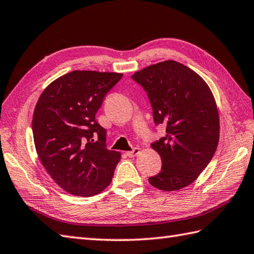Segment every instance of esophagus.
Instances as JSON below:
<instances>
[{
    "instance_id": "esophagus-1",
    "label": "esophagus",
    "mask_w": 254,
    "mask_h": 254,
    "mask_svg": "<svg viewBox=\"0 0 254 254\" xmlns=\"http://www.w3.org/2000/svg\"><path fill=\"white\" fill-rule=\"evenodd\" d=\"M139 153H140V149H138V148H134L132 151H128V152H126L127 156H129V157H133V156L138 155Z\"/></svg>"
}]
</instances>
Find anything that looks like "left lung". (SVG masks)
<instances>
[{"mask_svg": "<svg viewBox=\"0 0 254 254\" xmlns=\"http://www.w3.org/2000/svg\"><path fill=\"white\" fill-rule=\"evenodd\" d=\"M148 93L156 125L166 134L152 143L162 170L149 183L163 191L187 187L199 177L215 153L219 116L207 83L176 61L150 65L132 75Z\"/></svg>", "mask_w": 254, "mask_h": 254, "instance_id": "obj_1", "label": "left lung"}]
</instances>
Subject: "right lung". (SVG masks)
Returning <instances> with one entry per match:
<instances>
[{"instance_id": "right-lung-1", "label": "right lung", "mask_w": 254, "mask_h": 254, "mask_svg": "<svg viewBox=\"0 0 254 254\" xmlns=\"http://www.w3.org/2000/svg\"><path fill=\"white\" fill-rule=\"evenodd\" d=\"M122 77L118 72L74 70L51 82L38 100L32 116L36 151L66 192L91 196L112 182L121 153L106 149V130L95 114Z\"/></svg>"}]
</instances>
